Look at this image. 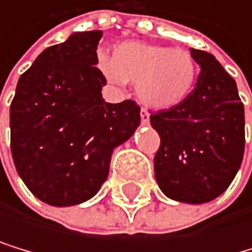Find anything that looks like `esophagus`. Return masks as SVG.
<instances>
[{
	"mask_svg": "<svg viewBox=\"0 0 252 252\" xmlns=\"http://www.w3.org/2000/svg\"><path fill=\"white\" fill-rule=\"evenodd\" d=\"M140 118H142V123H143V125H148V123H150V114H148V112H146L145 109L140 110Z\"/></svg>",
	"mask_w": 252,
	"mask_h": 252,
	"instance_id": "obj_1",
	"label": "esophagus"
}]
</instances>
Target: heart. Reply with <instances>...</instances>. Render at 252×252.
<instances>
[{"mask_svg": "<svg viewBox=\"0 0 252 252\" xmlns=\"http://www.w3.org/2000/svg\"><path fill=\"white\" fill-rule=\"evenodd\" d=\"M98 68L114 85L135 82L138 99L154 110L181 106L191 95L199 73L187 49L134 40L118 45L112 57L101 56Z\"/></svg>", "mask_w": 252, "mask_h": 252, "instance_id": "obj_1", "label": "heart"}]
</instances>
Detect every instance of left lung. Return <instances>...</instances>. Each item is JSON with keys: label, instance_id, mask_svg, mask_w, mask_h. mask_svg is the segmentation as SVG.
Masks as SVG:
<instances>
[{"label": "left lung", "instance_id": "8db88e82", "mask_svg": "<svg viewBox=\"0 0 252 252\" xmlns=\"http://www.w3.org/2000/svg\"><path fill=\"white\" fill-rule=\"evenodd\" d=\"M199 65L191 95L151 115L160 137L154 157L159 189L170 199L203 204L229 187L245 153V109L235 81L215 57L190 48Z\"/></svg>", "mask_w": 252, "mask_h": 252}]
</instances>
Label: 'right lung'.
I'll return each mask as SVG.
<instances>
[{"instance_id":"right-lung-1","label":"right lung","mask_w":252,"mask_h":252,"mask_svg":"<svg viewBox=\"0 0 252 252\" xmlns=\"http://www.w3.org/2000/svg\"><path fill=\"white\" fill-rule=\"evenodd\" d=\"M102 31L73 32L46 48L20 76L10 104L15 168L40 201L68 207L89 201L109 176L110 157L140 126V107L106 102L96 68Z\"/></svg>"}]
</instances>
